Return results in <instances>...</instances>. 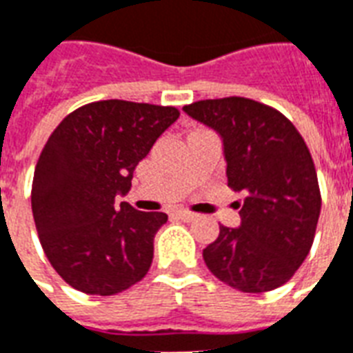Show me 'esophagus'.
I'll return each mask as SVG.
<instances>
[{
  "label": "esophagus",
  "instance_id": "esophagus-1",
  "mask_svg": "<svg viewBox=\"0 0 353 353\" xmlns=\"http://www.w3.org/2000/svg\"><path fill=\"white\" fill-rule=\"evenodd\" d=\"M176 217L182 221H185V223H191V221L196 219V215L191 214V212H188V210H179V212H176Z\"/></svg>",
  "mask_w": 353,
  "mask_h": 353
}]
</instances>
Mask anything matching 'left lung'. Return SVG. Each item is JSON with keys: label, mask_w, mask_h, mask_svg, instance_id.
Wrapping results in <instances>:
<instances>
[{"label": "left lung", "mask_w": 353, "mask_h": 353, "mask_svg": "<svg viewBox=\"0 0 353 353\" xmlns=\"http://www.w3.org/2000/svg\"><path fill=\"white\" fill-rule=\"evenodd\" d=\"M190 117L223 139L228 185L245 191L241 225L219 226L202 250L212 274L243 293L280 288L310 254L321 190L304 138L288 117L245 97L196 101Z\"/></svg>", "instance_id": "8db88e82"}]
</instances>
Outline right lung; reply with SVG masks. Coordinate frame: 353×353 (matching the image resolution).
Instances as JSON below:
<instances>
[{
  "label": "right lung",
  "instance_id": "obj_1",
  "mask_svg": "<svg viewBox=\"0 0 353 353\" xmlns=\"http://www.w3.org/2000/svg\"><path fill=\"white\" fill-rule=\"evenodd\" d=\"M179 116L174 106L97 101L49 136L32 179V217L49 263L73 289L110 296L147 274L168 215L116 196L127 195L136 165Z\"/></svg>",
  "mask_w": 353,
  "mask_h": 353
}]
</instances>
